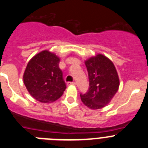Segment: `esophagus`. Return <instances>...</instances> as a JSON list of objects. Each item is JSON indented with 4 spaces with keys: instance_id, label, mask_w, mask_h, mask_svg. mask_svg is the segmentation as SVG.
Wrapping results in <instances>:
<instances>
[{
    "instance_id": "obj_1",
    "label": "esophagus",
    "mask_w": 148,
    "mask_h": 148,
    "mask_svg": "<svg viewBox=\"0 0 148 148\" xmlns=\"http://www.w3.org/2000/svg\"><path fill=\"white\" fill-rule=\"evenodd\" d=\"M67 85H68V86H76V82H69L67 83Z\"/></svg>"
}]
</instances>
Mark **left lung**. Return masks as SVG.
I'll list each match as a JSON object with an SVG mask.
<instances>
[{"label": "left lung", "mask_w": 148, "mask_h": 148, "mask_svg": "<svg viewBox=\"0 0 148 148\" xmlns=\"http://www.w3.org/2000/svg\"><path fill=\"white\" fill-rule=\"evenodd\" d=\"M89 79V89L80 94L86 106L97 110L108 105L118 91L119 79L114 63L102 54L91 57L85 61Z\"/></svg>", "instance_id": "1"}]
</instances>
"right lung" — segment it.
Returning <instances> with one entry per match:
<instances>
[{"label":"right lung","instance_id":"add662e5","mask_svg":"<svg viewBox=\"0 0 148 148\" xmlns=\"http://www.w3.org/2000/svg\"><path fill=\"white\" fill-rule=\"evenodd\" d=\"M60 61L56 54L43 50L28 62L23 77V82L29 94L39 102L51 103L66 90Z\"/></svg>","mask_w":148,"mask_h":148}]
</instances>
